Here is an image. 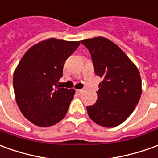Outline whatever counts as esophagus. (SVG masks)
Instances as JSON below:
<instances>
[{"label":"esophagus","instance_id":"34e87169","mask_svg":"<svg viewBox=\"0 0 158 158\" xmlns=\"http://www.w3.org/2000/svg\"><path fill=\"white\" fill-rule=\"evenodd\" d=\"M76 92H77V93H78L79 95H80L83 92V90H76Z\"/></svg>","mask_w":158,"mask_h":158}]
</instances>
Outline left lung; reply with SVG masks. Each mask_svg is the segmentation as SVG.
Masks as SVG:
<instances>
[{
	"mask_svg": "<svg viewBox=\"0 0 158 158\" xmlns=\"http://www.w3.org/2000/svg\"><path fill=\"white\" fill-rule=\"evenodd\" d=\"M90 53L96 74L102 78L98 100L87 106L92 121L114 127L133 113L140 98L141 78L137 67L115 44L98 37L81 41Z\"/></svg>",
	"mask_w": 158,
	"mask_h": 158,
	"instance_id": "obj_1",
	"label": "left lung"
}]
</instances>
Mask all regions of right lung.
<instances>
[{"mask_svg":"<svg viewBox=\"0 0 158 158\" xmlns=\"http://www.w3.org/2000/svg\"><path fill=\"white\" fill-rule=\"evenodd\" d=\"M80 44L49 38L25 53L14 73V89L19 110L38 127L58 123L66 115L75 90L57 85L65 61Z\"/></svg>","mask_w":158,"mask_h":158,"instance_id":"right-lung-1","label":"right lung"}]
</instances>
